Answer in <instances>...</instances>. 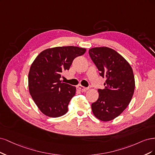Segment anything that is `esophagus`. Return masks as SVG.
Returning <instances> with one entry per match:
<instances>
[{
    "label": "esophagus",
    "mask_w": 155,
    "mask_h": 155,
    "mask_svg": "<svg viewBox=\"0 0 155 155\" xmlns=\"http://www.w3.org/2000/svg\"><path fill=\"white\" fill-rule=\"evenodd\" d=\"M77 89H78V91H81V92H85V91H86L87 89H88L87 87H84V86H81V85H78V86L77 87Z\"/></svg>",
    "instance_id": "34e87169"
}]
</instances>
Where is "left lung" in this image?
Returning a JSON list of instances; mask_svg holds the SVG:
<instances>
[{
    "label": "left lung",
    "instance_id": "1",
    "mask_svg": "<svg viewBox=\"0 0 155 155\" xmlns=\"http://www.w3.org/2000/svg\"><path fill=\"white\" fill-rule=\"evenodd\" d=\"M89 54L100 75L106 78L104 89H98L99 97L91 104L92 111L101 120L110 121L119 116L131 101L135 87L133 69L126 60L111 48H93Z\"/></svg>",
    "mask_w": 155,
    "mask_h": 155
}]
</instances>
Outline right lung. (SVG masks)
I'll use <instances>...</instances> for the list:
<instances>
[{"instance_id": "obj_1", "label": "right lung", "mask_w": 155, "mask_h": 155, "mask_svg": "<svg viewBox=\"0 0 155 155\" xmlns=\"http://www.w3.org/2000/svg\"><path fill=\"white\" fill-rule=\"evenodd\" d=\"M86 51L77 46L55 47L45 49L35 59L28 74L29 91L45 115L57 118L68 112L76 87L60 78L62 73L69 70L73 60Z\"/></svg>"}]
</instances>
